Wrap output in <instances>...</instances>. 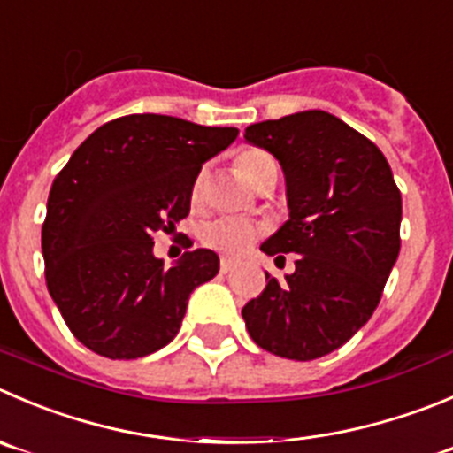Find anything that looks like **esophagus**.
<instances>
[{
    "instance_id": "34e87169",
    "label": "esophagus",
    "mask_w": 453,
    "mask_h": 453,
    "mask_svg": "<svg viewBox=\"0 0 453 453\" xmlns=\"http://www.w3.org/2000/svg\"><path fill=\"white\" fill-rule=\"evenodd\" d=\"M231 269H234V260H231V257H222V260H219V271H222V273H229Z\"/></svg>"
}]
</instances>
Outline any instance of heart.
I'll return each mask as SVG.
<instances>
[{
  "label": "heart",
  "instance_id": "1",
  "mask_svg": "<svg viewBox=\"0 0 453 453\" xmlns=\"http://www.w3.org/2000/svg\"><path fill=\"white\" fill-rule=\"evenodd\" d=\"M271 162H273V157L266 150L247 149L242 153H238V157H235V169L240 171V175L249 184L256 187L257 180H260V173ZM202 200H204V173H197L191 184V204L200 206ZM262 231H265L262 224L249 222V219L218 218L202 226L200 240L204 247L215 249L219 253H226V256H238L249 244H253L260 238Z\"/></svg>",
  "mask_w": 453,
  "mask_h": 453
}]
</instances>
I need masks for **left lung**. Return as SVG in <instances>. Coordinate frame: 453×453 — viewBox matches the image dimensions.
Returning <instances> with one entry per match:
<instances>
[{
  "mask_svg": "<svg viewBox=\"0 0 453 453\" xmlns=\"http://www.w3.org/2000/svg\"><path fill=\"white\" fill-rule=\"evenodd\" d=\"M244 140L269 150L287 182L288 219L260 249L300 256L244 304L249 335L280 358H322L380 303L400 251V191L382 150L325 111L251 124Z\"/></svg>",
  "mask_w": 453,
  "mask_h": 453,
  "instance_id": "obj_1",
  "label": "left lung"
}]
</instances>
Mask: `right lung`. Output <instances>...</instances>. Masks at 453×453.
Instances as JSON below:
<instances>
[{
	"instance_id": "1",
	"label": "right lung",
	"mask_w": 453,
	"mask_h": 453,
	"mask_svg": "<svg viewBox=\"0 0 453 453\" xmlns=\"http://www.w3.org/2000/svg\"><path fill=\"white\" fill-rule=\"evenodd\" d=\"M235 137L231 127L124 115L90 133L59 171L42 226L46 287L90 351L135 360L178 335L188 296L215 278L219 257L196 249L166 269L150 235L187 218L202 165Z\"/></svg>"
}]
</instances>
